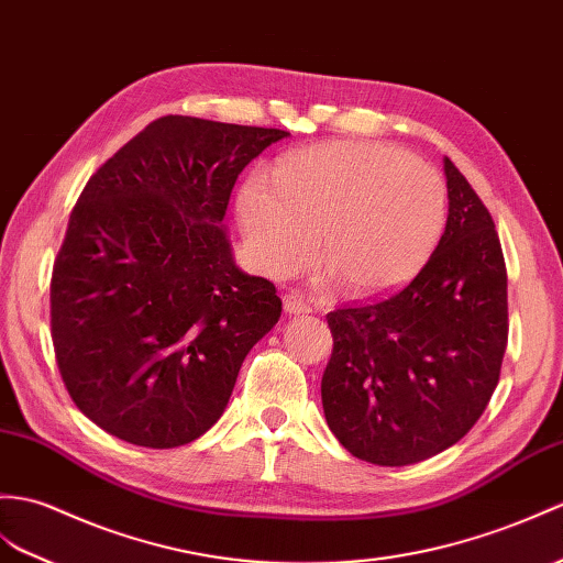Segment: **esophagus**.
<instances>
[{"label":"esophagus","instance_id":"obj_1","mask_svg":"<svg viewBox=\"0 0 563 563\" xmlns=\"http://www.w3.org/2000/svg\"><path fill=\"white\" fill-rule=\"evenodd\" d=\"M283 309H285L287 313H309V311H311L307 299H305L302 295H297V292L283 297Z\"/></svg>","mask_w":563,"mask_h":563}]
</instances>
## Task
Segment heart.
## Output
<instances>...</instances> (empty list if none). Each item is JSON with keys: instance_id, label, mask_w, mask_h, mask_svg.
<instances>
[{"instance_id": "1", "label": "heart", "mask_w": 563, "mask_h": 563, "mask_svg": "<svg viewBox=\"0 0 563 563\" xmlns=\"http://www.w3.org/2000/svg\"><path fill=\"white\" fill-rule=\"evenodd\" d=\"M238 216L258 266L285 276L317 250L341 290L372 297L412 278L446 218L434 167L376 141L287 153L266 179L244 181Z\"/></svg>"}]
</instances>
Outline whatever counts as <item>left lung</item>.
Segmentation results:
<instances>
[{"label": "left lung", "mask_w": 563, "mask_h": 563, "mask_svg": "<svg viewBox=\"0 0 563 563\" xmlns=\"http://www.w3.org/2000/svg\"><path fill=\"white\" fill-rule=\"evenodd\" d=\"M449 220L434 254L386 299L331 311L325 422L360 461L412 465L461 441L499 384L506 264L487 206L449 158Z\"/></svg>", "instance_id": "1"}]
</instances>
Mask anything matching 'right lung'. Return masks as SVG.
<instances>
[{
    "mask_svg": "<svg viewBox=\"0 0 563 563\" xmlns=\"http://www.w3.org/2000/svg\"><path fill=\"white\" fill-rule=\"evenodd\" d=\"M285 136L167 114L78 196L52 268V345L76 408L108 434L199 439L278 323L276 285L234 266L222 218L242 169Z\"/></svg>",
    "mask_w": 563,
    "mask_h": 563,
    "instance_id": "1",
    "label": "right lung"
}]
</instances>
